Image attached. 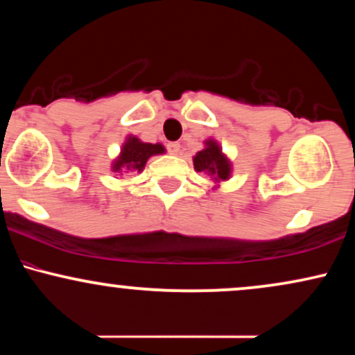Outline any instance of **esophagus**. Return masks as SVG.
Listing matches in <instances>:
<instances>
[{
	"instance_id": "esophagus-1",
	"label": "esophagus",
	"mask_w": 355,
	"mask_h": 355,
	"mask_svg": "<svg viewBox=\"0 0 355 355\" xmlns=\"http://www.w3.org/2000/svg\"><path fill=\"white\" fill-rule=\"evenodd\" d=\"M166 150H168V153L177 155L180 152V144H177V141H170V144H166Z\"/></svg>"
}]
</instances>
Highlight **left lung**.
Listing matches in <instances>:
<instances>
[{
  "mask_svg": "<svg viewBox=\"0 0 355 355\" xmlns=\"http://www.w3.org/2000/svg\"><path fill=\"white\" fill-rule=\"evenodd\" d=\"M205 148L193 157V166L197 172H205L214 177L215 182L229 180L230 177V162L227 160L225 155L222 153L217 141H205Z\"/></svg>",
  "mask_w": 355,
  "mask_h": 355,
  "instance_id": "left-lung-1",
  "label": "left lung"
}]
</instances>
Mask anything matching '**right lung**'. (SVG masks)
Here are the masks:
<instances>
[{
  "mask_svg": "<svg viewBox=\"0 0 355 355\" xmlns=\"http://www.w3.org/2000/svg\"><path fill=\"white\" fill-rule=\"evenodd\" d=\"M165 148L160 144H144L138 140L137 137L126 138L123 148H121L120 157L113 164V172H121V170H128V172H141L150 157L153 155L164 153Z\"/></svg>",
  "mask_w": 355,
  "mask_h": 355,
  "instance_id": "add662e5",
  "label": "right lung"
}]
</instances>
